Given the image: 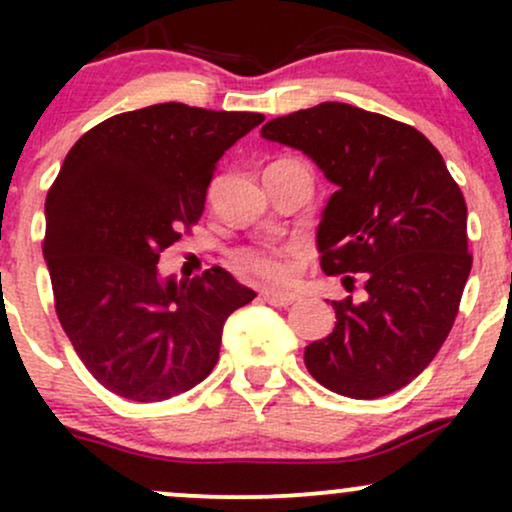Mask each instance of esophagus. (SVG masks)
I'll list each match as a JSON object with an SVG mask.
<instances>
[{"label": "esophagus", "mask_w": 512, "mask_h": 512, "mask_svg": "<svg viewBox=\"0 0 512 512\" xmlns=\"http://www.w3.org/2000/svg\"><path fill=\"white\" fill-rule=\"evenodd\" d=\"M262 298L264 301H267L269 305H276V308H286V305H291V303H296L298 298V293L296 291H279V289H264L262 291Z\"/></svg>", "instance_id": "1"}]
</instances>
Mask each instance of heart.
I'll return each mask as SVG.
<instances>
[{
    "label": "heart",
    "mask_w": 512,
    "mask_h": 512,
    "mask_svg": "<svg viewBox=\"0 0 512 512\" xmlns=\"http://www.w3.org/2000/svg\"><path fill=\"white\" fill-rule=\"evenodd\" d=\"M293 248H274V245H260V248H245L236 252V264L240 272L260 276V279L279 281L291 272L289 257Z\"/></svg>",
    "instance_id": "obj_1"
}]
</instances>
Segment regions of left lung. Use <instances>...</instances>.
Returning a JSON list of instances; mask_svg holds the SVG:
<instances>
[{"label": "left lung", "instance_id": "8db88e82", "mask_svg": "<svg viewBox=\"0 0 512 512\" xmlns=\"http://www.w3.org/2000/svg\"><path fill=\"white\" fill-rule=\"evenodd\" d=\"M262 137L337 185L317 226L320 267L366 281L363 301H332L337 325L305 346V368L354 399L409 385L448 339L472 269L467 204L443 156L419 129L332 101L269 120Z\"/></svg>", "mask_w": 512, "mask_h": 512}]
</instances>
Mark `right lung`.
I'll return each mask as SVG.
<instances>
[{"instance_id":"1","label":"right lung","mask_w":512,"mask_h":512,"mask_svg":"<svg viewBox=\"0 0 512 512\" xmlns=\"http://www.w3.org/2000/svg\"><path fill=\"white\" fill-rule=\"evenodd\" d=\"M262 120L158 103L108 117L64 158L43 257L69 342L115 395L163 402L202 383L228 315L257 296L221 267L175 281L156 264L202 216L219 158Z\"/></svg>"}]
</instances>
